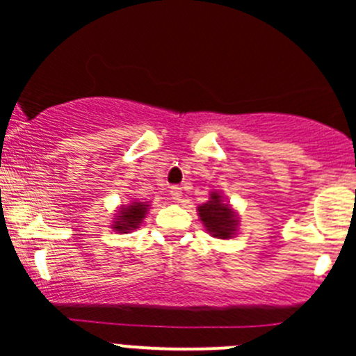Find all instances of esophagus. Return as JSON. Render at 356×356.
Returning <instances> with one entry per match:
<instances>
[{
	"mask_svg": "<svg viewBox=\"0 0 356 356\" xmlns=\"http://www.w3.org/2000/svg\"><path fill=\"white\" fill-rule=\"evenodd\" d=\"M170 196L174 201H181L182 200V189L179 186H172L170 188Z\"/></svg>",
	"mask_w": 356,
	"mask_h": 356,
	"instance_id": "1",
	"label": "esophagus"
}]
</instances>
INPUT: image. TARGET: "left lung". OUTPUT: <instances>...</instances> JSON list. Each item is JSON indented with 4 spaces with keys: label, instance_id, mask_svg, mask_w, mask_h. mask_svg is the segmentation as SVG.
Segmentation results:
<instances>
[{
    "label": "left lung",
    "instance_id": "8db88e82",
    "mask_svg": "<svg viewBox=\"0 0 356 356\" xmlns=\"http://www.w3.org/2000/svg\"><path fill=\"white\" fill-rule=\"evenodd\" d=\"M198 211L201 222H203L204 227L211 236L220 239L232 238L238 220H236L234 211L229 208L227 203L222 201L217 193H213L207 203L200 204Z\"/></svg>",
    "mask_w": 356,
    "mask_h": 356
}]
</instances>
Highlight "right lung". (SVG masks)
I'll return each instance as SVG.
<instances>
[{
	"mask_svg": "<svg viewBox=\"0 0 356 356\" xmlns=\"http://www.w3.org/2000/svg\"><path fill=\"white\" fill-rule=\"evenodd\" d=\"M146 211H148V204L146 203H132L129 207H122L120 211H118V217L113 222V229L118 232L134 231L145 218Z\"/></svg>",
	"mask_w": 356,
	"mask_h": 356,
	"instance_id": "1",
	"label": "right lung"
}]
</instances>
